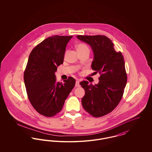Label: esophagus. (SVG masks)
<instances>
[{
  "instance_id": "34e87169",
  "label": "esophagus",
  "mask_w": 152,
  "mask_h": 152,
  "mask_svg": "<svg viewBox=\"0 0 152 152\" xmlns=\"http://www.w3.org/2000/svg\"><path fill=\"white\" fill-rule=\"evenodd\" d=\"M75 86H76V87H80V81L79 80H76V84H75Z\"/></svg>"
}]
</instances>
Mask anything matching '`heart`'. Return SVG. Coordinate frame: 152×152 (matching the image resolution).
Listing matches in <instances>:
<instances>
[{"instance_id":"1","label":"heart","mask_w":152,"mask_h":152,"mask_svg":"<svg viewBox=\"0 0 152 152\" xmlns=\"http://www.w3.org/2000/svg\"><path fill=\"white\" fill-rule=\"evenodd\" d=\"M77 47V50L79 52V53H81V52H86V51H89V49L88 48V47L87 46L86 44L84 43H80L77 45L76 46ZM68 51L65 52V55L67 53Z\"/></svg>"}]
</instances>
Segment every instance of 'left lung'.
Listing matches in <instances>:
<instances>
[{
    "mask_svg": "<svg viewBox=\"0 0 152 152\" xmlns=\"http://www.w3.org/2000/svg\"><path fill=\"white\" fill-rule=\"evenodd\" d=\"M77 37L91 45L94 58L92 69L100 75L99 82L93 86L87 81L80 84L85 90L81 99L84 109L94 117L110 113L123 97L127 82V75L122 53L116 52L114 44L104 35H78Z\"/></svg>",
    "mask_w": 152,
    "mask_h": 152,
    "instance_id": "left-lung-1",
    "label": "left lung"
}]
</instances>
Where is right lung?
Instances as JSON below:
<instances>
[{
    "label": "right lung",
    "mask_w": 152,
    "mask_h": 152,
    "mask_svg": "<svg viewBox=\"0 0 152 152\" xmlns=\"http://www.w3.org/2000/svg\"><path fill=\"white\" fill-rule=\"evenodd\" d=\"M72 36L49 37L37 44L29 55L24 81L29 101L40 115L53 117L60 112L75 86L72 77L57 82L55 72L63 63L66 45Z\"/></svg>",
    "instance_id": "add662e5"
}]
</instances>
